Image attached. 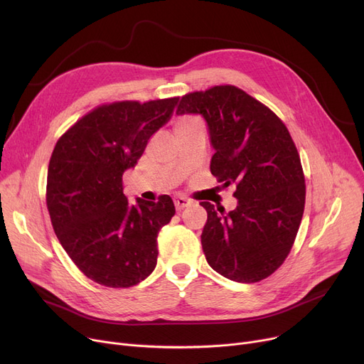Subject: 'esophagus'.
<instances>
[{"label": "esophagus", "instance_id": "34e87169", "mask_svg": "<svg viewBox=\"0 0 364 364\" xmlns=\"http://www.w3.org/2000/svg\"><path fill=\"white\" fill-rule=\"evenodd\" d=\"M173 203H175V207H176L178 211H181V210H183L185 207H189V205H191V200H188V198H185V197H176V198L173 200Z\"/></svg>", "mask_w": 364, "mask_h": 364}]
</instances>
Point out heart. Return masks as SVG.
Returning <instances> with one entry per match:
<instances>
[{
	"label": "heart",
	"instance_id": "b5f03b06",
	"mask_svg": "<svg viewBox=\"0 0 364 364\" xmlns=\"http://www.w3.org/2000/svg\"><path fill=\"white\" fill-rule=\"evenodd\" d=\"M196 122H198V120H197V119H192V117H185V119L179 120V123H178V126H176V127L188 126V124H191V123H196Z\"/></svg>",
	"mask_w": 364,
	"mask_h": 364
}]
</instances>
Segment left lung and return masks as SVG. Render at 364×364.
<instances>
[{"mask_svg":"<svg viewBox=\"0 0 364 364\" xmlns=\"http://www.w3.org/2000/svg\"><path fill=\"white\" fill-rule=\"evenodd\" d=\"M176 114L203 116L215 149L211 175L237 186L238 204L229 213L200 203L207 263L235 282L264 279L285 262L304 213V173L287 126L232 85L186 94Z\"/></svg>","mask_w":364,"mask_h":364,"instance_id":"obj_1","label":"left lung"}]
</instances>
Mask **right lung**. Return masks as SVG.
<instances>
[{
    "instance_id": "add662e5",
    "label": "right lung",
    "mask_w": 364,
    "mask_h": 364,
    "mask_svg": "<svg viewBox=\"0 0 364 364\" xmlns=\"http://www.w3.org/2000/svg\"><path fill=\"white\" fill-rule=\"evenodd\" d=\"M178 100L101 105L54 146L47 178L51 223L77 269L100 285L129 288L156 269L159 232L175 216V204L168 196L129 203L122 176L172 117Z\"/></svg>"
}]
</instances>
